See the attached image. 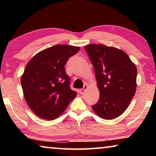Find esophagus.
Listing matches in <instances>:
<instances>
[{"label": "esophagus", "mask_w": 156, "mask_h": 156, "mask_svg": "<svg viewBox=\"0 0 156 156\" xmlns=\"http://www.w3.org/2000/svg\"><path fill=\"white\" fill-rule=\"evenodd\" d=\"M87 87H88V86L87 85V84H84V87H83V88H82V89H80V94H83L84 92H85V90H86L87 89Z\"/></svg>", "instance_id": "1"}]
</instances>
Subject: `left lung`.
I'll return each instance as SVG.
<instances>
[{"instance_id": "obj_1", "label": "left lung", "mask_w": 156, "mask_h": 156, "mask_svg": "<svg viewBox=\"0 0 156 156\" xmlns=\"http://www.w3.org/2000/svg\"><path fill=\"white\" fill-rule=\"evenodd\" d=\"M94 66L100 98L91 107L102 119L112 120L127 109L136 90L137 69L128 55L104 44L84 47Z\"/></svg>"}]
</instances>
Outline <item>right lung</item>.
Segmentation results:
<instances>
[{"mask_svg":"<svg viewBox=\"0 0 156 156\" xmlns=\"http://www.w3.org/2000/svg\"><path fill=\"white\" fill-rule=\"evenodd\" d=\"M80 47L57 44L35 55L21 78L23 94L32 112L44 120H54L67 109L77 92L70 88L65 65Z\"/></svg>","mask_w":156,"mask_h":156,"instance_id":"right-lung-1","label":"right lung"}]
</instances>
